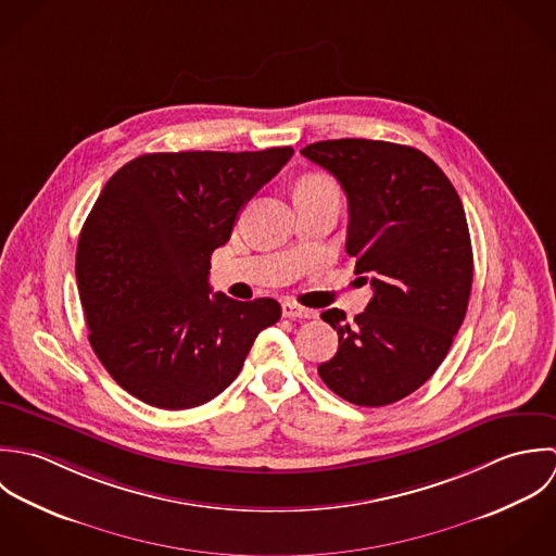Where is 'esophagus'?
Instances as JSON below:
<instances>
[{
    "label": "esophagus",
    "instance_id": "34e87169",
    "mask_svg": "<svg viewBox=\"0 0 556 556\" xmlns=\"http://www.w3.org/2000/svg\"><path fill=\"white\" fill-rule=\"evenodd\" d=\"M281 312H283V318H290V320H314L318 314L314 309H307V307H301L292 301H286L281 305Z\"/></svg>",
    "mask_w": 556,
    "mask_h": 556
}]
</instances>
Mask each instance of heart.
I'll list each match as a JSON object with an SVG mask.
<instances>
[{"instance_id": "1", "label": "heart", "mask_w": 556, "mask_h": 556, "mask_svg": "<svg viewBox=\"0 0 556 556\" xmlns=\"http://www.w3.org/2000/svg\"><path fill=\"white\" fill-rule=\"evenodd\" d=\"M296 191H309V193H337L333 180L327 176H309L299 182Z\"/></svg>"}]
</instances>
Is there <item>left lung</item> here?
Listing matches in <instances>:
<instances>
[{
  "mask_svg": "<svg viewBox=\"0 0 556 556\" xmlns=\"http://www.w3.org/2000/svg\"><path fill=\"white\" fill-rule=\"evenodd\" d=\"M301 154L339 180L350 215L345 251L374 288L352 325L341 309L323 312L339 348L318 374L350 404L400 402L432 378L466 316L472 247L459 195L410 146L329 139Z\"/></svg>",
  "mask_w": 556,
  "mask_h": 556,
  "instance_id": "1",
  "label": "left lung"
}]
</instances>
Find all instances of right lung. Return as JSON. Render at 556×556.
<instances>
[{"mask_svg": "<svg viewBox=\"0 0 556 556\" xmlns=\"http://www.w3.org/2000/svg\"><path fill=\"white\" fill-rule=\"evenodd\" d=\"M292 154H141L101 191L79 236L77 286L92 350L132 397L165 410L211 402L281 318L275 299L211 296L208 273L242 206Z\"/></svg>", "mask_w": 556, "mask_h": 556, "instance_id": "add662e5", "label": "right lung"}]
</instances>
